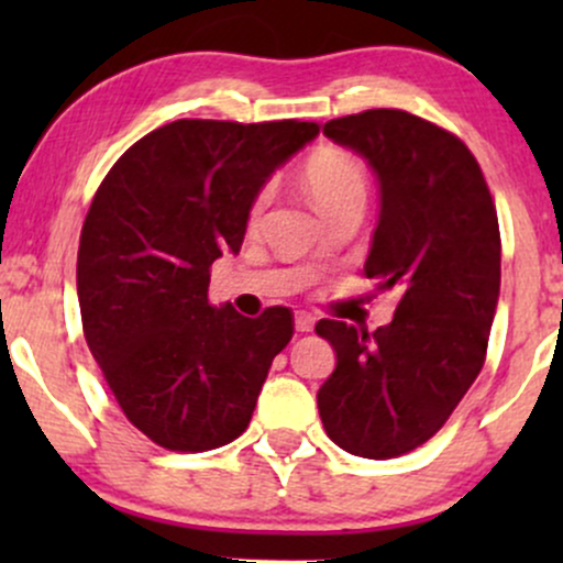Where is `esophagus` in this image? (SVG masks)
Instances as JSON below:
<instances>
[{
    "instance_id": "34e87169",
    "label": "esophagus",
    "mask_w": 563,
    "mask_h": 563,
    "mask_svg": "<svg viewBox=\"0 0 563 563\" xmlns=\"http://www.w3.org/2000/svg\"><path fill=\"white\" fill-rule=\"evenodd\" d=\"M294 325H296V331H299V333H309L314 328V318L309 312H296Z\"/></svg>"
}]
</instances>
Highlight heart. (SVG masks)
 Returning <instances> with one entry per match:
<instances>
[{"label":"heart","mask_w":563,"mask_h":563,"mask_svg":"<svg viewBox=\"0 0 563 563\" xmlns=\"http://www.w3.org/2000/svg\"><path fill=\"white\" fill-rule=\"evenodd\" d=\"M301 185L312 198L314 209L325 219L346 209H363L367 198L363 166L357 164V158L344 151H335V147H322L307 158L301 169ZM264 203H267V190H262L251 203V219L262 214Z\"/></svg>","instance_id":"obj_1"}]
</instances>
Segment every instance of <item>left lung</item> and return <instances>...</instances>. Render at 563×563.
<instances>
[{"mask_svg":"<svg viewBox=\"0 0 563 563\" xmlns=\"http://www.w3.org/2000/svg\"><path fill=\"white\" fill-rule=\"evenodd\" d=\"M322 134L376 172L365 275L399 301L373 333L314 325L335 352L318 407L341 450L386 461L429 442L479 376L500 296V228L479 164L442 126L376 108L328 121Z\"/></svg>","mask_w":563,"mask_h":563,"instance_id":"obj_1","label":"left lung"}]
</instances>
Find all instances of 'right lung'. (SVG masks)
Instances as JSON below:
<instances>
[{
	"label": "right lung",
	"mask_w": 563,
	"mask_h": 563,
	"mask_svg": "<svg viewBox=\"0 0 563 563\" xmlns=\"http://www.w3.org/2000/svg\"><path fill=\"white\" fill-rule=\"evenodd\" d=\"M318 132L179 119L134 142L97 187L76 262L84 339L129 423L161 448L206 452L249 429L294 318L211 307L209 269L241 251L251 203Z\"/></svg>",
	"instance_id": "add662e5"
}]
</instances>
